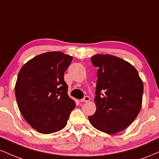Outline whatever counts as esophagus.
I'll return each instance as SVG.
<instances>
[{"label":"esophagus","instance_id":"obj_1","mask_svg":"<svg viewBox=\"0 0 159 159\" xmlns=\"http://www.w3.org/2000/svg\"><path fill=\"white\" fill-rule=\"evenodd\" d=\"M90 101V97L87 96H86L84 97V98H82V99H81V102H87Z\"/></svg>","mask_w":159,"mask_h":159}]
</instances>
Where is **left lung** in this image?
I'll use <instances>...</instances> for the list:
<instances>
[{"instance_id":"8db88e82","label":"left lung","mask_w":159,"mask_h":159,"mask_svg":"<svg viewBox=\"0 0 159 159\" xmlns=\"http://www.w3.org/2000/svg\"><path fill=\"white\" fill-rule=\"evenodd\" d=\"M98 67L96 111L89 120L94 128L107 134H116L129 126L139 114L143 84L137 69L121 58L110 54L91 57Z\"/></svg>"}]
</instances>
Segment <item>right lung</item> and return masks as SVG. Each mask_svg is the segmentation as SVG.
Listing matches in <instances>:
<instances>
[{"instance_id": "right-lung-1", "label": "right lung", "mask_w": 159, "mask_h": 159, "mask_svg": "<svg viewBox=\"0 0 159 159\" xmlns=\"http://www.w3.org/2000/svg\"><path fill=\"white\" fill-rule=\"evenodd\" d=\"M72 61V57L63 52H46L30 60L18 75L15 94L20 112L42 134L63 129L75 107L64 81Z\"/></svg>"}]
</instances>
